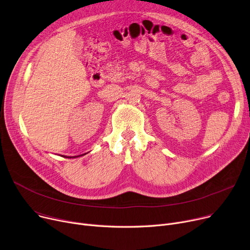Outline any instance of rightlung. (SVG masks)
I'll use <instances>...</instances> for the list:
<instances>
[{
    "mask_svg": "<svg viewBox=\"0 0 250 250\" xmlns=\"http://www.w3.org/2000/svg\"><path fill=\"white\" fill-rule=\"evenodd\" d=\"M83 155H85V154H83ZM83 155H80V156H83ZM80 156H75V157H73V158H77V157H80ZM71 158V157H70Z\"/></svg>",
    "mask_w": 250,
    "mask_h": 250,
    "instance_id": "1",
    "label": "right lung"
}]
</instances>
